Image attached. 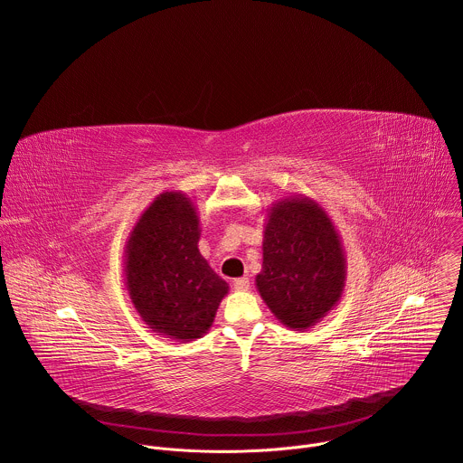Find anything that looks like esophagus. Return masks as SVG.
I'll return each mask as SVG.
<instances>
[{
	"label": "esophagus",
	"instance_id": "1",
	"mask_svg": "<svg viewBox=\"0 0 463 463\" xmlns=\"http://www.w3.org/2000/svg\"><path fill=\"white\" fill-rule=\"evenodd\" d=\"M234 289L236 291H247L249 289V279H236L234 280Z\"/></svg>",
	"mask_w": 463,
	"mask_h": 463
}]
</instances>
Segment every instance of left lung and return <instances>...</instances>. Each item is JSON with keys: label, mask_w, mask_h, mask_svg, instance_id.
I'll list each match as a JSON object with an SVG mask.
<instances>
[{"label": "left lung", "mask_w": 463, "mask_h": 463, "mask_svg": "<svg viewBox=\"0 0 463 463\" xmlns=\"http://www.w3.org/2000/svg\"><path fill=\"white\" fill-rule=\"evenodd\" d=\"M261 250L256 289L284 326L309 329L339 304L346 286L345 247L313 197L289 194L271 203Z\"/></svg>", "instance_id": "8db88e82"}]
</instances>
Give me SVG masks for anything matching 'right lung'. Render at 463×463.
Returning <instances> with one entry per match:
<instances>
[{
    "mask_svg": "<svg viewBox=\"0 0 463 463\" xmlns=\"http://www.w3.org/2000/svg\"><path fill=\"white\" fill-rule=\"evenodd\" d=\"M195 203L183 192L159 194L141 213L124 245V286L145 324L166 339L203 337L229 284L197 249Z\"/></svg>",
    "mask_w": 463,
    "mask_h": 463,
    "instance_id": "right-lung-1",
    "label": "right lung"
}]
</instances>
